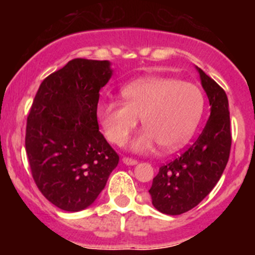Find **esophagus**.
I'll list each match as a JSON object with an SVG mask.
<instances>
[{"label": "esophagus", "instance_id": "1", "mask_svg": "<svg viewBox=\"0 0 255 255\" xmlns=\"http://www.w3.org/2000/svg\"><path fill=\"white\" fill-rule=\"evenodd\" d=\"M123 162L125 163V165H130V166H133L137 163V161L133 160V158H130V157H123Z\"/></svg>", "mask_w": 255, "mask_h": 255}]
</instances>
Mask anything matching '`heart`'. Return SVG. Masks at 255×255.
Listing matches in <instances>:
<instances>
[{
	"label": "heart",
	"mask_w": 255,
	"mask_h": 255,
	"mask_svg": "<svg viewBox=\"0 0 255 255\" xmlns=\"http://www.w3.org/2000/svg\"><path fill=\"white\" fill-rule=\"evenodd\" d=\"M123 100H103L97 117L104 135L123 146L141 119L145 130L132 141L133 151H147L156 143L165 151L182 147L197 128L205 98L196 84L168 77H145L120 90Z\"/></svg>",
	"instance_id": "obj_1"
}]
</instances>
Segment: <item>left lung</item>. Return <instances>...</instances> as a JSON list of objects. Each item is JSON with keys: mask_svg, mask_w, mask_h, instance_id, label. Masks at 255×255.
I'll return each instance as SVG.
<instances>
[{"mask_svg": "<svg viewBox=\"0 0 255 255\" xmlns=\"http://www.w3.org/2000/svg\"><path fill=\"white\" fill-rule=\"evenodd\" d=\"M196 68L210 100V119L192 145L177 158L161 166L148 190L153 207L170 216L192 210L213 190L231 152L228 98L212 78Z\"/></svg>", "mask_w": 255, "mask_h": 255, "instance_id": "left-lung-1", "label": "left lung"}]
</instances>
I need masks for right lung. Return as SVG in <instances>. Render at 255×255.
<instances>
[{
	"instance_id": "right-lung-1",
	"label": "right lung",
	"mask_w": 255,
	"mask_h": 255,
	"mask_svg": "<svg viewBox=\"0 0 255 255\" xmlns=\"http://www.w3.org/2000/svg\"><path fill=\"white\" fill-rule=\"evenodd\" d=\"M112 75L109 60H69L43 80L27 118L26 152L34 182L67 212L89 207L119 163L97 118L99 92Z\"/></svg>"
}]
</instances>
